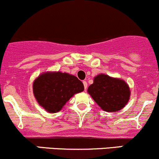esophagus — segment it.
Wrapping results in <instances>:
<instances>
[{
    "mask_svg": "<svg viewBox=\"0 0 159 159\" xmlns=\"http://www.w3.org/2000/svg\"><path fill=\"white\" fill-rule=\"evenodd\" d=\"M83 84H84V89L86 90L87 88H88V83H87L86 81H83Z\"/></svg>",
    "mask_w": 159,
    "mask_h": 159,
    "instance_id": "1",
    "label": "esophagus"
}]
</instances>
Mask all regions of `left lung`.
<instances>
[{
    "instance_id": "left-lung-1",
    "label": "left lung",
    "mask_w": 159,
    "mask_h": 159,
    "mask_svg": "<svg viewBox=\"0 0 159 159\" xmlns=\"http://www.w3.org/2000/svg\"><path fill=\"white\" fill-rule=\"evenodd\" d=\"M88 91L93 101L107 112L119 111L127 103L130 96L129 88L124 81L103 74L95 77Z\"/></svg>"
}]
</instances>
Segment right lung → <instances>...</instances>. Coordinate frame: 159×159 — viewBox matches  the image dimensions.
Segmentation results:
<instances>
[{"label":"right lung","mask_w":159,"mask_h":159,"mask_svg":"<svg viewBox=\"0 0 159 159\" xmlns=\"http://www.w3.org/2000/svg\"><path fill=\"white\" fill-rule=\"evenodd\" d=\"M33 87L36 101L49 113H57L75 93L84 89L78 78L60 71L41 75Z\"/></svg>","instance_id":"right-lung-1"}]
</instances>
